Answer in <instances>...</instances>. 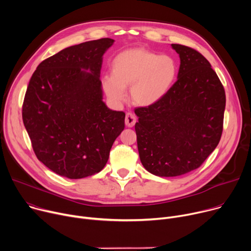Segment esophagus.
Instances as JSON below:
<instances>
[{"label":"esophagus","instance_id":"34e87169","mask_svg":"<svg viewBox=\"0 0 251 251\" xmlns=\"http://www.w3.org/2000/svg\"><path fill=\"white\" fill-rule=\"evenodd\" d=\"M136 123V116L134 114L128 112L126 114V117H125V124L127 127H133Z\"/></svg>","mask_w":251,"mask_h":251}]
</instances>
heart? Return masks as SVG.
Returning <instances> with one entry per match:
<instances>
[{
  "mask_svg": "<svg viewBox=\"0 0 251 251\" xmlns=\"http://www.w3.org/2000/svg\"><path fill=\"white\" fill-rule=\"evenodd\" d=\"M112 74L102 78V87L108 98L116 104L125 101L130 87L133 104L151 106L160 101L172 86L177 65L167 55L159 56L141 48L125 50L113 58Z\"/></svg>",
  "mask_w": 251,
  "mask_h": 251,
  "instance_id": "obj_1",
  "label": "heart"
}]
</instances>
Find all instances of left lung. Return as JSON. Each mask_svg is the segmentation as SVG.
<instances>
[{"label":"left lung","mask_w":251,"mask_h":251,"mask_svg":"<svg viewBox=\"0 0 251 251\" xmlns=\"http://www.w3.org/2000/svg\"><path fill=\"white\" fill-rule=\"evenodd\" d=\"M171 46L180 57L177 81L160 101L135 109L141 163L160 177L201 166L220 141L226 102L223 85L206 58L183 45Z\"/></svg>","instance_id":"1"}]
</instances>
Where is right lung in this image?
Returning <instances> with one entry per match:
<instances>
[{"label": "right lung", "mask_w": 251, "mask_h": 251, "mask_svg": "<svg viewBox=\"0 0 251 251\" xmlns=\"http://www.w3.org/2000/svg\"><path fill=\"white\" fill-rule=\"evenodd\" d=\"M113 39L68 47L39 64L22 116L39 160L53 172L80 179L100 172L124 130L125 113L102 101V57Z\"/></svg>", "instance_id": "1"}]
</instances>
